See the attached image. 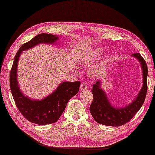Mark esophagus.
I'll return each mask as SVG.
<instances>
[{
    "label": "esophagus",
    "mask_w": 155,
    "mask_h": 155,
    "mask_svg": "<svg viewBox=\"0 0 155 155\" xmlns=\"http://www.w3.org/2000/svg\"><path fill=\"white\" fill-rule=\"evenodd\" d=\"M87 85L86 83H82L81 84V86H80V91H85L87 89Z\"/></svg>",
    "instance_id": "1"
}]
</instances>
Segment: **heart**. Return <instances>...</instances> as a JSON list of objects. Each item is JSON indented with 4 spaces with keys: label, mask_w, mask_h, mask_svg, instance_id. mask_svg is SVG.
<instances>
[{
    "label": "heart",
    "mask_w": 155,
    "mask_h": 155,
    "mask_svg": "<svg viewBox=\"0 0 155 155\" xmlns=\"http://www.w3.org/2000/svg\"><path fill=\"white\" fill-rule=\"evenodd\" d=\"M102 54H103L102 49H96L93 54L87 55L86 56L81 58L80 63L84 65L90 64L91 62H94V61L97 60L98 58H100V57ZM106 61H107V59H104L102 61H101L97 65H96L95 67L91 68V69L90 70V72H89L91 76H92V77H95V76H97L99 74H100V73L103 71L104 68Z\"/></svg>",
    "instance_id": "1"
}]
</instances>
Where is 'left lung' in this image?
<instances>
[{"mask_svg": "<svg viewBox=\"0 0 155 155\" xmlns=\"http://www.w3.org/2000/svg\"><path fill=\"white\" fill-rule=\"evenodd\" d=\"M132 55L137 58L141 64L143 74V86L140 92L130 104L125 107L115 108L109 102L105 92L101 89V80L97 81L93 84L91 91L93 100L90 106V112L94 120L99 124L109 126H122L128 122L143 105L148 89V67L141 54H134Z\"/></svg>", "mask_w": 155, "mask_h": 155, "instance_id": "1", "label": "left lung"}]
</instances>
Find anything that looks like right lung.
<instances>
[{
	"label": "right lung",
	"mask_w": 155,
	"mask_h": 155,
	"mask_svg": "<svg viewBox=\"0 0 155 155\" xmlns=\"http://www.w3.org/2000/svg\"><path fill=\"white\" fill-rule=\"evenodd\" d=\"M58 38H59L56 35L42 34L37 35L30 41L25 43L18 51L10 71V89L18 109L28 121L39 125L56 122L64 112L68 100L79 91L80 82H63L51 94L42 100H31L22 93L18 87L17 79L18 62L22 51L31 49L41 43L54 44Z\"/></svg>",
	"instance_id": "1"
}]
</instances>
